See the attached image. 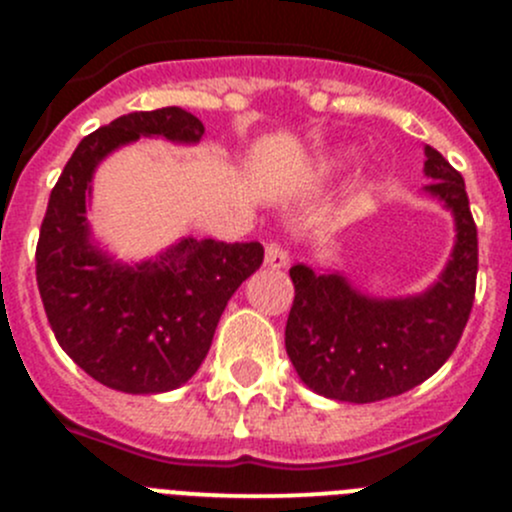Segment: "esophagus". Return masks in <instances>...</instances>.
I'll return each mask as SVG.
<instances>
[{
  "instance_id": "34e87169",
  "label": "esophagus",
  "mask_w": 512,
  "mask_h": 512,
  "mask_svg": "<svg viewBox=\"0 0 512 512\" xmlns=\"http://www.w3.org/2000/svg\"><path fill=\"white\" fill-rule=\"evenodd\" d=\"M289 265V252L285 247H280L277 242H270V245L265 247V267H270V270H285Z\"/></svg>"
}]
</instances>
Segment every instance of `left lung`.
Instances as JSON below:
<instances>
[{
    "label": "left lung",
    "instance_id": "obj_1",
    "mask_svg": "<svg viewBox=\"0 0 512 512\" xmlns=\"http://www.w3.org/2000/svg\"><path fill=\"white\" fill-rule=\"evenodd\" d=\"M423 193L451 210L456 242L431 287L409 297H374L342 272L294 265L285 347L297 376L334 401L371 404L436 374L456 349L473 307L478 232L461 173L426 146Z\"/></svg>",
    "mask_w": 512,
    "mask_h": 512
}]
</instances>
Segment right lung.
<instances>
[{
  "mask_svg": "<svg viewBox=\"0 0 512 512\" xmlns=\"http://www.w3.org/2000/svg\"><path fill=\"white\" fill-rule=\"evenodd\" d=\"M205 126L178 106L136 111L86 136L54 185L36 245V285L56 342L108 389L163 394L198 371L227 299L255 270L260 242L183 237L121 262L91 235L86 210L103 158L138 138L195 146Z\"/></svg>",
  "mask_w": 512,
  "mask_h": 512,
  "instance_id": "1",
  "label": "right lung"
}]
</instances>
